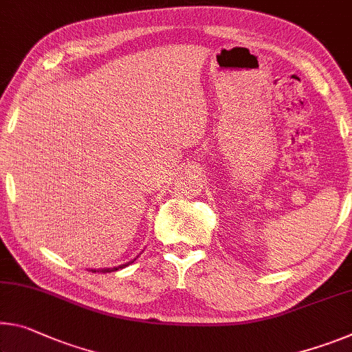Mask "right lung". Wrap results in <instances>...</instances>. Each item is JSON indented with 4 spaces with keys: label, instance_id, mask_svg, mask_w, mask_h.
Wrapping results in <instances>:
<instances>
[{
    "label": "right lung",
    "instance_id": "obj_1",
    "mask_svg": "<svg viewBox=\"0 0 352 352\" xmlns=\"http://www.w3.org/2000/svg\"><path fill=\"white\" fill-rule=\"evenodd\" d=\"M135 261V260H133ZM133 261H130V263H133ZM130 263H126V265H122V266H119V267H125V266H128ZM119 267H108V270H100V272H103V274H106V272H113V271H117L119 270ZM92 272H96V271H92Z\"/></svg>",
    "mask_w": 352,
    "mask_h": 352
}]
</instances>
